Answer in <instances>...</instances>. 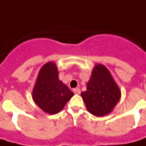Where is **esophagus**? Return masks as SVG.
Listing matches in <instances>:
<instances>
[{
    "instance_id": "1",
    "label": "esophagus",
    "mask_w": 146,
    "mask_h": 146,
    "mask_svg": "<svg viewBox=\"0 0 146 146\" xmlns=\"http://www.w3.org/2000/svg\"><path fill=\"white\" fill-rule=\"evenodd\" d=\"M73 92L76 94H80V90L79 88H75V89H73Z\"/></svg>"
}]
</instances>
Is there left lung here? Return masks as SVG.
<instances>
[{
	"mask_svg": "<svg viewBox=\"0 0 146 146\" xmlns=\"http://www.w3.org/2000/svg\"><path fill=\"white\" fill-rule=\"evenodd\" d=\"M81 96L87 110L93 115L102 117L112 113L121 97V90L105 66L98 63L93 68L86 90Z\"/></svg>",
	"mask_w": 146,
	"mask_h": 146,
	"instance_id": "left-lung-1",
	"label": "left lung"
}]
</instances>
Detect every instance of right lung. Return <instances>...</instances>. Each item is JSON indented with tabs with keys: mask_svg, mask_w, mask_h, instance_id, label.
I'll list each match as a JSON object with an SVG mask.
<instances>
[{
	"mask_svg": "<svg viewBox=\"0 0 146 146\" xmlns=\"http://www.w3.org/2000/svg\"><path fill=\"white\" fill-rule=\"evenodd\" d=\"M74 93L59 80L54 62L45 63L39 71L32 91V98L43 112L53 115L60 112Z\"/></svg>",
	"mask_w": 146,
	"mask_h": 146,
	"instance_id": "add662e5",
	"label": "right lung"
}]
</instances>
